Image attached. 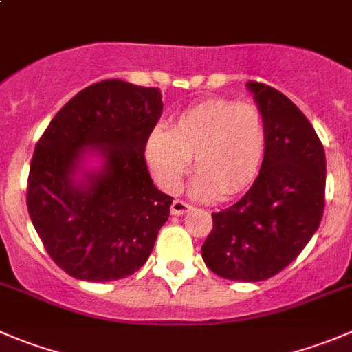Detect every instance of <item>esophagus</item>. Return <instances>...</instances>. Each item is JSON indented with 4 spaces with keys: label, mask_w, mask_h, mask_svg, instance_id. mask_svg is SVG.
Segmentation results:
<instances>
[{
    "label": "esophagus",
    "mask_w": 352,
    "mask_h": 352,
    "mask_svg": "<svg viewBox=\"0 0 352 352\" xmlns=\"http://www.w3.org/2000/svg\"><path fill=\"white\" fill-rule=\"evenodd\" d=\"M190 209H192L190 204L183 202V200H174L173 206H170V214H173V216H183V214L188 212Z\"/></svg>",
    "instance_id": "obj_1"
}]
</instances>
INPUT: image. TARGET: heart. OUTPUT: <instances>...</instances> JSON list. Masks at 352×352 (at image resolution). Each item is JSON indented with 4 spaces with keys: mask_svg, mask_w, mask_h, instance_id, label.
Returning <instances> with one entry per match:
<instances>
[{
    "mask_svg": "<svg viewBox=\"0 0 352 352\" xmlns=\"http://www.w3.org/2000/svg\"><path fill=\"white\" fill-rule=\"evenodd\" d=\"M266 150V128L252 103L207 98L183 110L173 128H155L145 143V160L164 192L176 193L192 166L199 174L192 197L212 202L249 188Z\"/></svg>",
    "mask_w": 352,
    "mask_h": 352,
    "instance_id": "1",
    "label": "heart"
}]
</instances>
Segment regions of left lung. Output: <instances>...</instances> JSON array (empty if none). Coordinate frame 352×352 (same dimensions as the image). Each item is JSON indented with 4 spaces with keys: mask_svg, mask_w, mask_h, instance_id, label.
Masks as SVG:
<instances>
[{
    "mask_svg": "<svg viewBox=\"0 0 352 352\" xmlns=\"http://www.w3.org/2000/svg\"><path fill=\"white\" fill-rule=\"evenodd\" d=\"M266 128L259 176L236 204L212 212L202 245L212 273L235 282H261L289 266L321 223L327 160L302 112L263 82H247Z\"/></svg>",
    "mask_w": 352,
    "mask_h": 352,
    "instance_id": "left-lung-1",
    "label": "left lung"
}]
</instances>
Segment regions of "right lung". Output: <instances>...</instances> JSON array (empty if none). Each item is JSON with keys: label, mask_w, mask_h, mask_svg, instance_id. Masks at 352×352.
<instances>
[{"label": "right lung", "mask_w": 352, "mask_h": 352, "mask_svg": "<svg viewBox=\"0 0 352 352\" xmlns=\"http://www.w3.org/2000/svg\"><path fill=\"white\" fill-rule=\"evenodd\" d=\"M162 107L159 88L96 82L62 107L36 145L29 216L50 257L74 278H126L152 254L173 204L143 155Z\"/></svg>", "instance_id": "right-lung-1"}]
</instances>
